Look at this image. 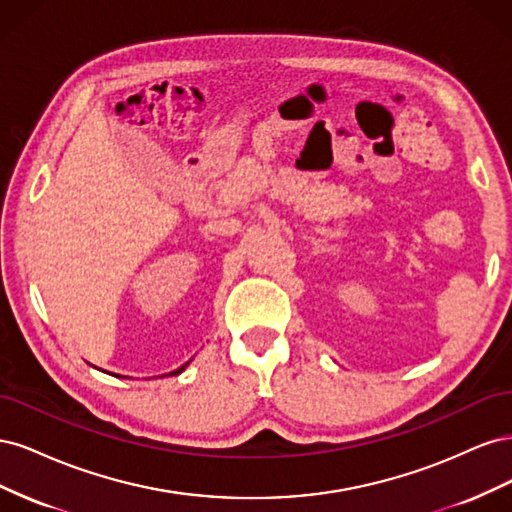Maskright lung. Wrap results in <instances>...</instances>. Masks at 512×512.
<instances>
[{"label": "right lung", "instance_id": "right-lung-1", "mask_svg": "<svg viewBox=\"0 0 512 512\" xmlns=\"http://www.w3.org/2000/svg\"><path fill=\"white\" fill-rule=\"evenodd\" d=\"M181 369H183V365H181ZM181 369H177V371H181ZM177 371H175V374H177Z\"/></svg>", "mask_w": 512, "mask_h": 512}]
</instances>
